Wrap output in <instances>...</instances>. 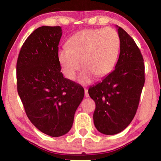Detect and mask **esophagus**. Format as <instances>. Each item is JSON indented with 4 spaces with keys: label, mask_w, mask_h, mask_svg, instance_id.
I'll list each match as a JSON object with an SVG mask.
<instances>
[{
    "label": "esophagus",
    "mask_w": 161,
    "mask_h": 161,
    "mask_svg": "<svg viewBox=\"0 0 161 161\" xmlns=\"http://www.w3.org/2000/svg\"><path fill=\"white\" fill-rule=\"evenodd\" d=\"M84 97H85L86 98L89 97V93H88V89H84Z\"/></svg>",
    "instance_id": "obj_1"
}]
</instances>
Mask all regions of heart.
<instances>
[{
	"mask_svg": "<svg viewBox=\"0 0 161 161\" xmlns=\"http://www.w3.org/2000/svg\"><path fill=\"white\" fill-rule=\"evenodd\" d=\"M67 47L59 49L58 58L64 77L74 80L82 62L84 69L78 81L86 85L95 75L102 77L110 73L118 58L120 39L111 28L86 29L73 35Z\"/></svg>",
	"mask_w": 161,
	"mask_h": 161,
	"instance_id": "b5f03b06",
	"label": "heart"
}]
</instances>
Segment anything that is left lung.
<instances>
[{
    "label": "left lung",
    "mask_w": 161,
    "mask_h": 161,
    "mask_svg": "<svg viewBox=\"0 0 161 161\" xmlns=\"http://www.w3.org/2000/svg\"><path fill=\"white\" fill-rule=\"evenodd\" d=\"M117 28L120 54L115 69L88 90L96 103L94 126L106 135L121 132L132 121L145 83V66L139 48L124 29Z\"/></svg>",
    "instance_id": "8db88e82"
}]
</instances>
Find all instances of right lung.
<instances>
[{
	"instance_id": "add662e5",
	"label": "right lung",
	"mask_w": 161,
	"mask_h": 161,
	"mask_svg": "<svg viewBox=\"0 0 161 161\" xmlns=\"http://www.w3.org/2000/svg\"><path fill=\"white\" fill-rule=\"evenodd\" d=\"M60 26H42L27 38L16 65L18 93L30 121L53 137L66 134L84 96V88L60 72Z\"/></svg>"
}]
</instances>
